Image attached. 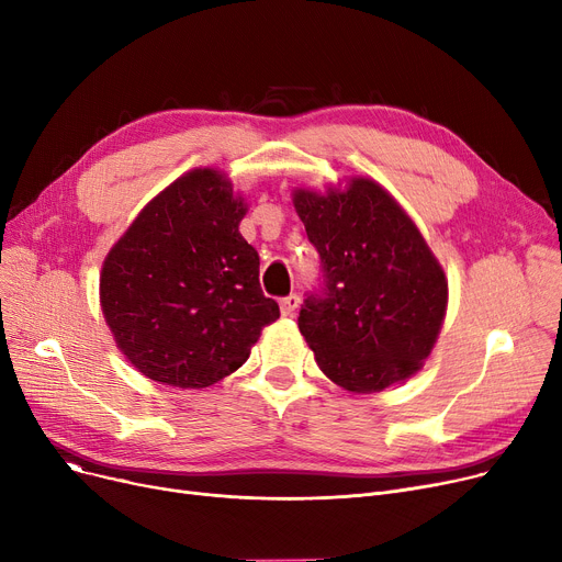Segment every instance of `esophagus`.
Returning a JSON list of instances; mask_svg holds the SVG:
<instances>
[{
    "label": "esophagus",
    "instance_id": "34e87169",
    "mask_svg": "<svg viewBox=\"0 0 562 562\" xmlns=\"http://www.w3.org/2000/svg\"><path fill=\"white\" fill-rule=\"evenodd\" d=\"M299 305H301V296H296V293H289V296H284L280 301V312H282V316H293L296 314Z\"/></svg>",
    "mask_w": 562,
    "mask_h": 562
}]
</instances>
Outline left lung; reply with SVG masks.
<instances>
[{"label":"left lung","instance_id":"1","mask_svg":"<svg viewBox=\"0 0 562 562\" xmlns=\"http://www.w3.org/2000/svg\"><path fill=\"white\" fill-rule=\"evenodd\" d=\"M293 206L323 269L299 316L318 369L356 394L415 375L449 303L445 269L417 225L369 177L323 195L296 189Z\"/></svg>","mask_w":562,"mask_h":562}]
</instances>
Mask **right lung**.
I'll return each mask as SVG.
<instances>
[{"label": "right lung", "instance_id": "obj_1", "mask_svg": "<svg viewBox=\"0 0 562 562\" xmlns=\"http://www.w3.org/2000/svg\"><path fill=\"white\" fill-rule=\"evenodd\" d=\"M244 198L214 168L166 187L109 250L100 303L123 356L161 385L202 390L239 369L280 307L259 286Z\"/></svg>", "mask_w": 562, "mask_h": 562}]
</instances>
